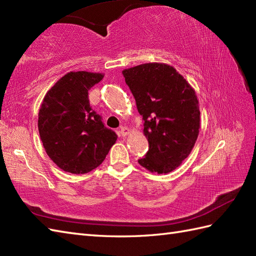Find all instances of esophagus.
Masks as SVG:
<instances>
[{
  "label": "esophagus",
  "instance_id": "esophagus-1",
  "mask_svg": "<svg viewBox=\"0 0 256 256\" xmlns=\"http://www.w3.org/2000/svg\"><path fill=\"white\" fill-rule=\"evenodd\" d=\"M128 133H130V130L126 126H122L121 130H120V136H122V138L126 136Z\"/></svg>",
  "mask_w": 256,
  "mask_h": 256
}]
</instances>
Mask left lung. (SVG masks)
<instances>
[{
    "instance_id": "8db88e82",
    "label": "left lung",
    "mask_w": 256,
    "mask_h": 256,
    "mask_svg": "<svg viewBox=\"0 0 256 256\" xmlns=\"http://www.w3.org/2000/svg\"><path fill=\"white\" fill-rule=\"evenodd\" d=\"M144 120L148 150L138 164L167 174L187 158L200 128L199 102L192 86L166 64H138L122 72Z\"/></svg>"
}]
</instances>
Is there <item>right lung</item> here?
Listing matches in <instances>:
<instances>
[{
  "label": "right lung",
  "mask_w": 256,
  "mask_h": 256,
  "mask_svg": "<svg viewBox=\"0 0 256 256\" xmlns=\"http://www.w3.org/2000/svg\"><path fill=\"white\" fill-rule=\"evenodd\" d=\"M103 74L70 72L47 92L38 131L47 155L62 170L86 174L104 160L118 135L90 106L89 90Z\"/></svg>",
  "instance_id": "add662e5"
}]
</instances>
